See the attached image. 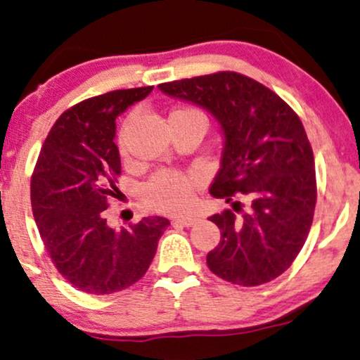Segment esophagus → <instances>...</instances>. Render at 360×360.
<instances>
[{
	"instance_id": "1",
	"label": "esophagus",
	"mask_w": 360,
	"mask_h": 360,
	"mask_svg": "<svg viewBox=\"0 0 360 360\" xmlns=\"http://www.w3.org/2000/svg\"><path fill=\"white\" fill-rule=\"evenodd\" d=\"M172 222L179 224V225H184V227H191V225L195 222V217H183V215H181V217L172 219Z\"/></svg>"
}]
</instances>
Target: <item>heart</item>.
Instances as JSON below:
<instances>
[{
  "label": "heart",
  "mask_w": 360,
  "mask_h": 360,
  "mask_svg": "<svg viewBox=\"0 0 360 360\" xmlns=\"http://www.w3.org/2000/svg\"><path fill=\"white\" fill-rule=\"evenodd\" d=\"M181 115V117L195 118L207 123L205 115L199 108L183 105L169 113ZM118 150L122 155H127V145H124V130L118 133ZM199 184V174L195 172L176 171V169H161L143 186V199L148 207L158 212L166 214H181L191 207L194 199L195 186Z\"/></svg>",
  "instance_id": "b5f03b06"
}]
</instances>
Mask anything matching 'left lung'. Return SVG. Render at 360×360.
<instances>
[{"label": "left lung", "instance_id": "left-lung-1", "mask_svg": "<svg viewBox=\"0 0 360 360\" xmlns=\"http://www.w3.org/2000/svg\"><path fill=\"white\" fill-rule=\"evenodd\" d=\"M160 89L207 108L222 124V166L210 194L232 209L209 217L220 230V242L207 253L210 271L240 286L275 280L303 248L318 198L313 148L300 117L273 90L238 72Z\"/></svg>", "mask_w": 360, "mask_h": 360}]
</instances>
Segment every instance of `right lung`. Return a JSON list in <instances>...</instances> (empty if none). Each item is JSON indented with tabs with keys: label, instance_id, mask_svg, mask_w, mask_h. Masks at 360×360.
Instances as JSON below:
<instances>
[{
	"label": "right lung",
	"instance_id": "add662e5",
	"mask_svg": "<svg viewBox=\"0 0 360 360\" xmlns=\"http://www.w3.org/2000/svg\"><path fill=\"white\" fill-rule=\"evenodd\" d=\"M151 90H113L65 110L32 171L31 205L42 243L57 271L84 293L112 295L141 280L169 225L165 217H145L122 230L107 222L122 174L115 120Z\"/></svg>",
	"mask_w": 360,
	"mask_h": 360
}]
</instances>
